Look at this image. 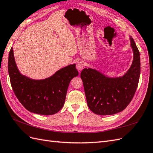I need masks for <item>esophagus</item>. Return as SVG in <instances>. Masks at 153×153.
I'll list each match as a JSON object with an SVG mask.
<instances>
[{
	"mask_svg": "<svg viewBox=\"0 0 153 153\" xmlns=\"http://www.w3.org/2000/svg\"><path fill=\"white\" fill-rule=\"evenodd\" d=\"M84 67V62L83 61H79L77 62L76 64V68L78 70H81Z\"/></svg>",
	"mask_w": 153,
	"mask_h": 153,
	"instance_id": "1",
	"label": "esophagus"
}]
</instances>
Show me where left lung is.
Returning a JSON list of instances; mask_svg holds the SVG:
<instances>
[{
  "label": "left lung",
  "mask_w": 153,
  "mask_h": 153,
  "mask_svg": "<svg viewBox=\"0 0 153 153\" xmlns=\"http://www.w3.org/2000/svg\"><path fill=\"white\" fill-rule=\"evenodd\" d=\"M134 53L132 64L121 77L109 78L91 68L81 73L89 108L96 114L112 115L121 112L130 103L138 87L140 75L139 50L131 37Z\"/></svg>",
  "instance_id": "left-lung-1"
}]
</instances>
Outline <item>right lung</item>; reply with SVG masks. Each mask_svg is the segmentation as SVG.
Wrapping results in <instances>:
<instances>
[{
	"label": "right lung",
	"mask_w": 153,
	"mask_h": 153,
	"mask_svg": "<svg viewBox=\"0 0 153 153\" xmlns=\"http://www.w3.org/2000/svg\"><path fill=\"white\" fill-rule=\"evenodd\" d=\"M8 72L15 96L27 110L42 115H52L65 104L70 81L78 76L76 65H68L42 80H33L22 75L15 63L13 48L9 53Z\"/></svg>",
	"instance_id": "add662e5"
}]
</instances>
